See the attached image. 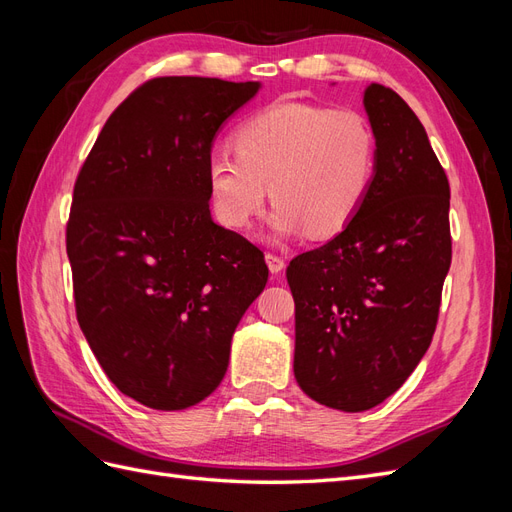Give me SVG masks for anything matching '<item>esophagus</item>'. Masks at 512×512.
<instances>
[{
	"label": "esophagus",
	"instance_id": "obj_1",
	"mask_svg": "<svg viewBox=\"0 0 512 512\" xmlns=\"http://www.w3.org/2000/svg\"><path fill=\"white\" fill-rule=\"evenodd\" d=\"M265 260H267V265H269V269H271V273H280L284 267H286V260L282 258V256H277V254H267L265 256Z\"/></svg>",
	"mask_w": 512,
	"mask_h": 512
}]
</instances>
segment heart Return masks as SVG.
Here are the masks:
<instances>
[{"label":"heart","mask_w":512,"mask_h":512,"mask_svg":"<svg viewBox=\"0 0 512 512\" xmlns=\"http://www.w3.org/2000/svg\"><path fill=\"white\" fill-rule=\"evenodd\" d=\"M235 153L215 151L207 185L215 218L247 230L265 209L269 188L277 235L329 237L361 211L378 170L369 121L350 108L282 102L245 119Z\"/></svg>","instance_id":"obj_1"}]
</instances>
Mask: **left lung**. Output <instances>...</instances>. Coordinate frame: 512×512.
<instances>
[{"label": "left lung", "mask_w": 512, "mask_h": 512, "mask_svg": "<svg viewBox=\"0 0 512 512\" xmlns=\"http://www.w3.org/2000/svg\"><path fill=\"white\" fill-rule=\"evenodd\" d=\"M363 104L378 170L356 218L290 260L294 378L322 406L363 412L391 397L423 359L451 267V188L423 123L393 89Z\"/></svg>", "instance_id": "1"}]
</instances>
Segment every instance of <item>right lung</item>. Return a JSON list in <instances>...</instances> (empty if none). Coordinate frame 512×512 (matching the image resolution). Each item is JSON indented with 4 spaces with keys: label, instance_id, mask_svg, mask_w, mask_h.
I'll return each instance as SVG.
<instances>
[{
    "label": "right lung",
    "instance_id": "1",
    "mask_svg": "<svg viewBox=\"0 0 512 512\" xmlns=\"http://www.w3.org/2000/svg\"><path fill=\"white\" fill-rule=\"evenodd\" d=\"M260 83L158 76L108 117L74 183L66 250L81 331L117 389L183 410L218 389L267 284L254 243L211 220L215 132Z\"/></svg>",
    "mask_w": 512,
    "mask_h": 512
}]
</instances>
